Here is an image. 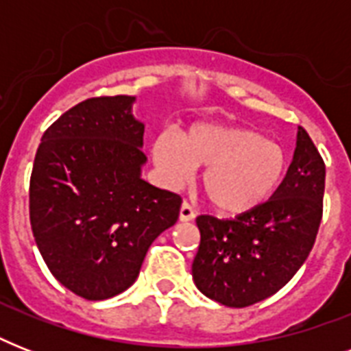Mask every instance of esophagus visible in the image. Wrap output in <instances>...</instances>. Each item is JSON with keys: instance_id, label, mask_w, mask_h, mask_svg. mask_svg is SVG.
<instances>
[{"instance_id": "esophagus-1", "label": "esophagus", "mask_w": 351, "mask_h": 351, "mask_svg": "<svg viewBox=\"0 0 351 351\" xmlns=\"http://www.w3.org/2000/svg\"><path fill=\"white\" fill-rule=\"evenodd\" d=\"M195 209L191 208V204H187V202H184L180 206V220L182 222H189V220H193L195 219Z\"/></svg>"}]
</instances>
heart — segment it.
Instances as JSON below:
<instances>
[{
	"label": "heart",
	"instance_id": "heart-1",
	"mask_svg": "<svg viewBox=\"0 0 351 351\" xmlns=\"http://www.w3.org/2000/svg\"><path fill=\"white\" fill-rule=\"evenodd\" d=\"M151 153L165 180L178 184L206 165L202 189L209 204L224 215L250 213L261 208L282 186L288 154L280 143L256 129L222 121H198L176 136L156 134Z\"/></svg>",
	"mask_w": 351,
	"mask_h": 351
}]
</instances>
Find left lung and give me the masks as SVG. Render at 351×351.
Here are the masks:
<instances>
[{"label":"left lung","instance_id":"1","mask_svg":"<svg viewBox=\"0 0 351 351\" xmlns=\"http://www.w3.org/2000/svg\"><path fill=\"white\" fill-rule=\"evenodd\" d=\"M324 180V160L299 127L293 162L266 204L231 220L197 217L200 245L191 267L197 288L230 308H245L277 293L315 244Z\"/></svg>","mask_w":351,"mask_h":351}]
</instances>
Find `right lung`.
Here are the masks:
<instances>
[{
  "mask_svg": "<svg viewBox=\"0 0 351 351\" xmlns=\"http://www.w3.org/2000/svg\"><path fill=\"white\" fill-rule=\"evenodd\" d=\"M132 101L98 96L63 112L43 132L30 175L38 250L58 282L87 300L125 291L180 213V195L140 176L147 156Z\"/></svg>",
  "mask_w": 351,
  "mask_h": 351,
  "instance_id": "1",
  "label": "right lung"
}]
</instances>
